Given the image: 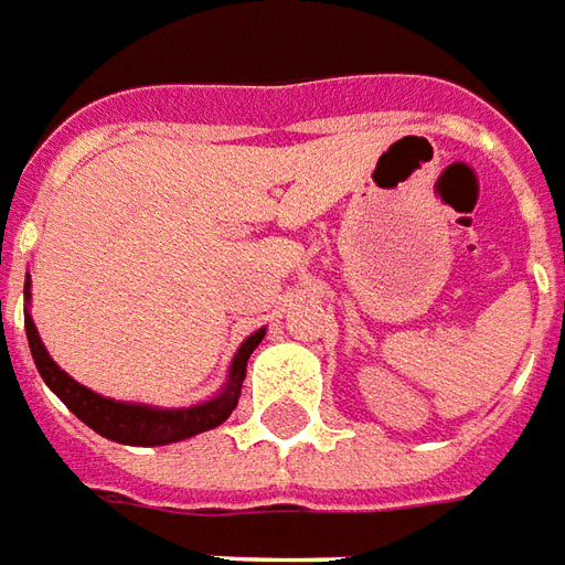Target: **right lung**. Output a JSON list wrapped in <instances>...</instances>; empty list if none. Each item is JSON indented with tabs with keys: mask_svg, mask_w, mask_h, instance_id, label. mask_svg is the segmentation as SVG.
<instances>
[{
	"mask_svg": "<svg viewBox=\"0 0 565 565\" xmlns=\"http://www.w3.org/2000/svg\"><path fill=\"white\" fill-rule=\"evenodd\" d=\"M23 295L30 301V274H26V286ZM23 328H26V340H30V353L35 359L39 374L47 383V390L57 395L60 402L70 407L75 417L82 419L84 426L109 438L118 444H134V447H161V444L185 441L194 438L200 431H210L215 426H222L231 411L237 407L239 390H243V380H246V362H249L252 350L264 340V328H258L255 334L243 340V347L231 362L227 371L225 390L218 392L210 402L191 404V407H151V404H134V402H115L106 398L99 392L87 390L78 380H72L63 367L47 355L45 343L39 338V328H35L33 316L23 313Z\"/></svg>",
	"mask_w": 565,
	"mask_h": 565,
	"instance_id": "add662e5",
	"label": "right lung"
}]
</instances>
